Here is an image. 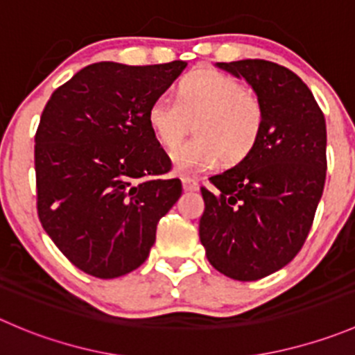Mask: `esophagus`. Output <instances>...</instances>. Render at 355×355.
I'll return each instance as SVG.
<instances>
[{"mask_svg":"<svg viewBox=\"0 0 355 355\" xmlns=\"http://www.w3.org/2000/svg\"><path fill=\"white\" fill-rule=\"evenodd\" d=\"M182 185H184V191H196L198 189V180L192 177H182Z\"/></svg>","mask_w":355,"mask_h":355,"instance_id":"esophagus-1","label":"esophagus"}]
</instances>
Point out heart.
Masks as SVG:
<instances>
[{
	"label": "heart",
	"instance_id": "1",
	"mask_svg": "<svg viewBox=\"0 0 355 355\" xmlns=\"http://www.w3.org/2000/svg\"><path fill=\"white\" fill-rule=\"evenodd\" d=\"M194 128L191 140L173 150L184 173L209 170L223 159L239 164L257 147L265 125L260 95L234 76L199 67L178 81L173 98L161 95L147 111V123L164 149H173Z\"/></svg>",
	"mask_w": 355,
	"mask_h": 355
}]
</instances>
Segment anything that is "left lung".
Here are the masks:
<instances>
[{
    "label": "left lung",
    "mask_w": 355,
    "mask_h": 355,
    "mask_svg": "<svg viewBox=\"0 0 355 355\" xmlns=\"http://www.w3.org/2000/svg\"><path fill=\"white\" fill-rule=\"evenodd\" d=\"M260 95L265 125L253 153L201 187L199 239L209 263L236 281L283 269L304 246L326 180V121L309 86L260 58L220 62Z\"/></svg>",
    "instance_id": "obj_1"
}]
</instances>
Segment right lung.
I'll use <instances>...</instances> for the list:
<instances>
[{
    "mask_svg": "<svg viewBox=\"0 0 355 355\" xmlns=\"http://www.w3.org/2000/svg\"><path fill=\"white\" fill-rule=\"evenodd\" d=\"M187 62H98L51 94L34 146L37 216L64 257L101 277L146 261L157 222L182 194L147 111Z\"/></svg>",
    "mask_w": 355,
    "mask_h": 355,
    "instance_id": "1",
    "label": "right lung"
}]
</instances>
